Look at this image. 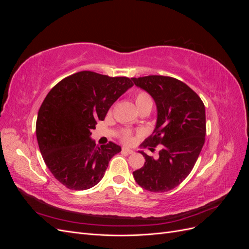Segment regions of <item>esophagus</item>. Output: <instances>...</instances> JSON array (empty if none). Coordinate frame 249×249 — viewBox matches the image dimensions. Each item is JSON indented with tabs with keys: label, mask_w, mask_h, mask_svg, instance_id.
<instances>
[{
	"label": "esophagus",
	"mask_w": 249,
	"mask_h": 249,
	"mask_svg": "<svg viewBox=\"0 0 249 249\" xmlns=\"http://www.w3.org/2000/svg\"><path fill=\"white\" fill-rule=\"evenodd\" d=\"M122 152L124 153V154H133L134 153V150H132V149H130V148H126V147H124L123 148V150H122Z\"/></svg>",
	"instance_id": "1"
}]
</instances>
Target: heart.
<instances>
[{
	"mask_svg": "<svg viewBox=\"0 0 249 249\" xmlns=\"http://www.w3.org/2000/svg\"><path fill=\"white\" fill-rule=\"evenodd\" d=\"M135 105H136V107L138 109L142 106H144V105H153V102H152V99H150V96L146 92L140 91L136 94V96H135ZM123 140H124V143H131L132 142L133 137H132V135L129 131L124 132Z\"/></svg>",
	"mask_w": 249,
	"mask_h": 249,
	"instance_id": "heart-1",
	"label": "heart"
}]
</instances>
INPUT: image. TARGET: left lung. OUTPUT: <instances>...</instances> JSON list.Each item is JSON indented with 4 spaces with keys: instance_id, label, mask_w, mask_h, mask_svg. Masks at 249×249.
Instances as JSON below:
<instances>
[{
    "instance_id": "8db88e82",
    "label": "left lung",
    "mask_w": 249,
    "mask_h": 249,
    "mask_svg": "<svg viewBox=\"0 0 249 249\" xmlns=\"http://www.w3.org/2000/svg\"><path fill=\"white\" fill-rule=\"evenodd\" d=\"M132 81L153 97L157 107L153 135L140 147L152 150L162 145L158 159L139 150L145 163L133 177L147 191L172 190L189 176L205 143V105L189 86L175 78L148 76Z\"/></svg>"
}]
</instances>
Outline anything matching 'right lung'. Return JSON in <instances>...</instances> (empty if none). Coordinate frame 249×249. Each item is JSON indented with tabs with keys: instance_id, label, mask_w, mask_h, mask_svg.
Listing matches in <instances>:
<instances>
[{
	"instance_id": "add662e5",
	"label": "right lung",
	"mask_w": 249,
	"mask_h": 249,
	"mask_svg": "<svg viewBox=\"0 0 249 249\" xmlns=\"http://www.w3.org/2000/svg\"><path fill=\"white\" fill-rule=\"evenodd\" d=\"M132 79L80 71L51 89L38 111L36 137L44 163L69 189L86 190L103 178L122 147L97 145L91 131L127 89Z\"/></svg>"
}]
</instances>
